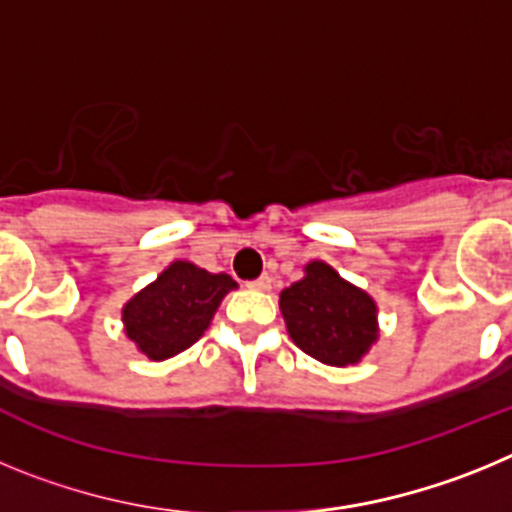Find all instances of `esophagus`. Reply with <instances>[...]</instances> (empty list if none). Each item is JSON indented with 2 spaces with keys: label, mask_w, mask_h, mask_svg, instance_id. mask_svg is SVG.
<instances>
[{
  "label": "esophagus",
  "mask_w": 512,
  "mask_h": 512,
  "mask_svg": "<svg viewBox=\"0 0 512 512\" xmlns=\"http://www.w3.org/2000/svg\"><path fill=\"white\" fill-rule=\"evenodd\" d=\"M248 287H251V289H256V292H269V289H271V279L266 277V274H264V277L253 279V282L248 284Z\"/></svg>",
  "instance_id": "esophagus-1"
}]
</instances>
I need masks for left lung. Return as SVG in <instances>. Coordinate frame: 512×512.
<instances>
[{"label": "left lung", "instance_id": "1", "mask_svg": "<svg viewBox=\"0 0 512 512\" xmlns=\"http://www.w3.org/2000/svg\"><path fill=\"white\" fill-rule=\"evenodd\" d=\"M289 338L328 366L359 364L379 341L377 302L325 261L305 264V277L279 295Z\"/></svg>", "mask_w": 512, "mask_h": 512}]
</instances>
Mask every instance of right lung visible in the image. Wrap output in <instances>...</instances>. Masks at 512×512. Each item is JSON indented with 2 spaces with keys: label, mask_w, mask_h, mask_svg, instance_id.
I'll return each mask as SVG.
<instances>
[{
  "label": "right lung",
  "mask_w": 512,
  "mask_h": 512,
  "mask_svg": "<svg viewBox=\"0 0 512 512\" xmlns=\"http://www.w3.org/2000/svg\"><path fill=\"white\" fill-rule=\"evenodd\" d=\"M233 277L176 259L122 305V333L151 361L182 354L205 336Z\"/></svg>",
  "instance_id": "obj_1"
}]
</instances>
